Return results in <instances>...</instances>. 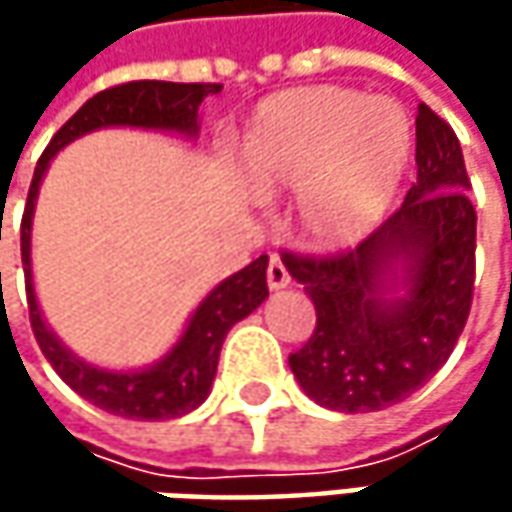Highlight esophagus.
I'll list each match as a JSON object with an SVG mask.
<instances>
[{"mask_svg":"<svg viewBox=\"0 0 512 512\" xmlns=\"http://www.w3.org/2000/svg\"><path fill=\"white\" fill-rule=\"evenodd\" d=\"M290 285V273H287V267L279 262V259H270V265H267V287L270 290H282V287Z\"/></svg>","mask_w":512,"mask_h":512,"instance_id":"obj_1","label":"esophagus"}]
</instances>
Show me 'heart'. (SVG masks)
Instances as JSON below:
<instances>
[{
	"instance_id": "heart-1",
	"label": "heart",
	"mask_w": 512,
	"mask_h": 512,
	"mask_svg": "<svg viewBox=\"0 0 512 512\" xmlns=\"http://www.w3.org/2000/svg\"><path fill=\"white\" fill-rule=\"evenodd\" d=\"M413 153L399 102L336 85L262 99L239 139V173L259 202L293 193L290 230L313 253L362 245L393 205Z\"/></svg>"
}]
</instances>
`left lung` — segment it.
<instances>
[{"label":"left lung","instance_id":"obj_1","mask_svg":"<svg viewBox=\"0 0 512 512\" xmlns=\"http://www.w3.org/2000/svg\"><path fill=\"white\" fill-rule=\"evenodd\" d=\"M416 165L402 207L356 250L282 259L316 307V330L290 353V370L327 410L404 402L462 336L476 279V210L462 145L427 105L416 116Z\"/></svg>","mask_w":512,"mask_h":512}]
</instances>
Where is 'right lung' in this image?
<instances>
[{
    "label": "right lung",
    "instance_id": "right-lung-1",
    "mask_svg": "<svg viewBox=\"0 0 512 512\" xmlns=\"http://www.w3.org/2000/svg\"><path fill=\"white\" fill-rule=\"evenodd\" d=\"M219 90L222 85H202V82L185 85V82H148V79L102 90L56 130V136L50 139V145L33 170L28 205L22 216V267H25L33 336L50 367L62 376V382L70 384L90 404L122 419H139V422L176 419L205 402L216 379L227 330L250 316L267 299V256H259L256 262H250L239 273L227 276L225 282L213 287L187 319L182 336L159 362L139 370H108L79 359L50 330L39 310V299L33 290V265H30V236H33V210L39 199V185L59 150L99 128H145L182 133L193 139L199 133V105L205 102V96Z\"/></svg>",
    "mask_w": 512,
    "mask_h": 512
}]
</instances>
